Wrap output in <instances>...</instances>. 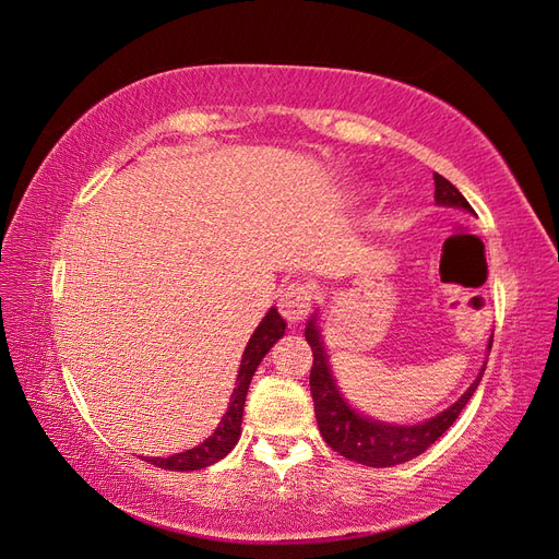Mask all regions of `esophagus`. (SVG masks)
Returning <instances> with one entry per match:
<instances>
[{
  "label": "esophagus",
  "instance_id": "34e87169",
  "mask_svg": "<svg viewBox=\"0 0 559 559\" xmlns=\"http://www.w3.org/2000/svg\"><path fill=\"white\" fill-rule=\"evenodd\" d=\"M312 300H314V289L310 284H302V282H294L286 286L282 292L280 298V312L282 317L289 321V324H300L302 319L310 314L312 308Z\"/></svg>",
  "mask_w": 559,
  "mask_h": 559
}]
</instances>
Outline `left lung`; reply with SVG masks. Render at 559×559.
I'll return each mask as SVG.
<instances>
[{"instance_id": "1", "label": "left lung", "mask_w": 559, "mask_h": 559, "mask_svg": "<svg viewBox=\"0 0 559 559\" xmlns=\"http://www.w3.org/2000/svg\"><path fill=\"white\" fill-rule=\"evenodd\" d=\"M436 183V202L445 207H462L466 212H473L466 198L454 189V186L441 177L433 175ZM306 341L312 347V370H310V392L314 401V415L317 425L324 438L326 445L333 448L337 454H343L349 462H359L364 466L384 468V466H396L403 462L415 460L417 454L425 452L429 445H433L438 438H441L452 425L454 419L460 417L464 405L476 392L480 378L485 373V366L480 368L478 378L466 389L464 396L452 403L448 411L441 415L431 417L429 421H421L415 427H396V425H384V421L368 419L359 413H354L343 394L337 392V384L331 376V366L324 343L319 337L317 319L312 317L306 329ZM487 349H492V341H489ZM487 364V361H485Z\"/></svg>"}]
</instances>
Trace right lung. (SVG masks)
<instances>
[{"mask_svg":"<svg viewBox=\"0 0 559 559\" xmlns=\"http://www.w3.org/2000/svg\"><path fill=\"white\" fill-rule=\"evenodd\" d=\"M284 319L280 317V312L275 308H270V312L263 317L261 324L253 331L251 341L242 354V364H240V373H238V382H235V389L230 394V405L226 415L218 421L216 431L207 438L205 443H200L198 448H191L186 452L173 454V456H148L151 464H156L160 468L167 471H198V468H205L216 464L218 460H224V456L235 448L240 438V427H242V413H245V399H247V389L251 382V376L257 373V368L261 364V359L270 352L280 337L284 335Z\"/></svg>","mask_w":559,"mask_h":559,"instance_id":"add662e5","label":"right lung"}]
</instances>
